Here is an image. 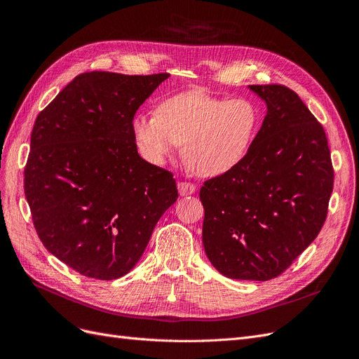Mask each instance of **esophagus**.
<instances>
[{
	"instance_id": "obj_1",
	"label": "esophagus",
	"mask_w": 359,
	"mask_h": 359,
	"mask_svg": "<svg viewBox=\"0 0 359 359\" xmlns=\"http://www.w3.org/2000/svg\"><path fill=\"white\" fill-rule=\"evenodd\" d=\"M177 189L180 196H187V195H192L196 191V186L192 183H187V182H179L177 183Z\"/></svg>"
}]
</instances>
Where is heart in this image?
I'll return each mask as SVG.
<instances>
[{"mask_svg": "<svg viewBox=\"0 0 359 359\" xmlns=\"http://www.w3.org/2000/svg\"><path fill=\"white\" fill-rule=\"evenodd\" d=\"M257 128L259 111L252 102L198 91L167 99L158 115L138 113L132 119V134L149 160L163 163L183 147L186 164L201 177L234 168L246 157Z\"/></svg>", "mask_w": 359, "mask_h": 359, "instance_id": "b5f03b06", "label": "heart"}]
</instances>
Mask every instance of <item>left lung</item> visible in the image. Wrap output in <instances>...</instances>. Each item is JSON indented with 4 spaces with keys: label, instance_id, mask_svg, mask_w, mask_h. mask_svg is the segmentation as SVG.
<instances>
[{
    "label": "left lung",
    "instance_id": "obj_1",
    "mask_svg": "<svg viewBox=\"0 0 359 359\" xmlns=\"http://www.w3.org/2000/svg\"><path fill=\"white\" fill-rule=\"evenodd\" d=\"M268 111L246 157L201 187L202 243L224 276L268 280L322 230L333 191L323 126L285 86H249Z\"/></svg>",
    "mask_w": 359,
    "mask_h": 359
}]
</instances>
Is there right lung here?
<instances>
[{"mask_svg": "<svg viewBox=\"0 0 359 359\" xmlns=\"http://www.w3.org/2000/svg\"><path fill=\"white\" fill-rule=\"evenodd\" d=\"M168 77L84 72L36 118L25 168L33 225L84 276L126 275L179 196L173 175L141 158L132 134L138 107Z\"/></svg>", "mask_w": 359, "mask_h": 359, "instance_id": "obj_1", "label": "right lung"}]
</instances>
